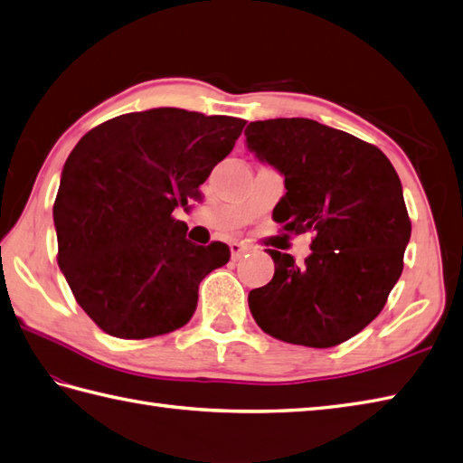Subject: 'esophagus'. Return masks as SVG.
<instances>
[{"label": "esophagus", "instance_id": "esophagus-1", "mask_svg": "<svg viewBox=\"0 0 463 463\" xmlns=\"http://www.w3.org/2000/svg\"><path fill=\"white\" fill-rule=\"evenodd\" d=\"M249 250V247L247 244H242V242H232L231 244V257H232V260H239L244 252Z\"/></svg>", "mask_w": 463, "mask_h": 463}]
</instances>
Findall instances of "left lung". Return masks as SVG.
Segmentation results:
<instances>
[{
    "label": "left lung",
    "instance_id": "1",
    "mask_svg": "<svg viewBox=\"0 0 463 463\" xmlns=\"http://www.w3.org/2000/svg\"><path fill=\"white\" fill-rule=\"evenodd\" d=\"M244 135L284 176L272 219L314 232L302 267L269 249L274 277L250 290L252 318L282 342H346L382 312L404 269L411 222L400 176L378 146L302 117L254 121Z\"/></svg>",
    "mask_w": 463,
    "mask_h": 463
}]
</instances>
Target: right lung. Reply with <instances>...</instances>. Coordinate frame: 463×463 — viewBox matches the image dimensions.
<instances>
[{"label": "right lung", "mask_w": 463, "mask_h": 463, "mask_svg": "<svg viewBox=\"0 0 463 463\" xmlns=\"http://www.w3.org/2000/svg\"><path fill=\"white\" fill-rule=\"evenodd\" d=\"M244 123L159 107L97 125L67 156L53 204L57 264L103 332L141 340L191 320L201 280L231 249L191 242L173 211L201 199Z\"/></svg>", "instance_id": "1"}]
</instances>
